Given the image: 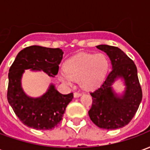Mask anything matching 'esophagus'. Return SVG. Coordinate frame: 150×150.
I'll use <instances>...</instances> for the list:
<instances>
[{"label":"esophagus","instance_id":"esophagus-1","mask_svg":"<svg viewBox=\"0 0 150 150\" xmlns=\"http://www.w3.org/2000/svg\"><path fill=\"white\" fill-rule=\"evenodd\" d=\"M81 95H82V93H80V92H75V93H74V97H75V98L79 97Z\"/></svg>","mask_w":150,"mask_h":150}]
</instances>
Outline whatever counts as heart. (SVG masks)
Here are the masks:
<instances>
[{"label":"heart","instance_id":"1","mask_svg":"<svg viewBox=\"0 0 150 150\" xmlns=\"http://www.w3.org/2000/svg\"><path fill=\"white\" fill-rule=\"evenodd\" d=\"M108 69V61L103 54H80L64 63V71L59 79L66 84L72 80H80V85L87 90H92L104 79Z\"/></svg>","mask_w":150,"mask_h":150}]
</instances>
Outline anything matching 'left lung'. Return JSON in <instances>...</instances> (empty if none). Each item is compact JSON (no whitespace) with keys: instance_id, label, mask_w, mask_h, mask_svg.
<instances>
[{"instance_id":"left-lung-1","label":"left lung","mask_w":150,"mask_h":150,"mask_svg":"<svg viewBox=\"0 0 150 150\" xmlns=\"http://www.w3.org/2000/svg\"><path fill=\"white\" fill-rule=\"evenodd\" d=\"M98 49L107 54L112 69L100 88L93 92L92 104L88 114L100 129H116L128 125L135 116L142 100V90L137 69L132 59L116 46L100 45ZM123 78L126 88L123 96L114 93L111 85L116 78Z\"/></svg>"}]
</instances>
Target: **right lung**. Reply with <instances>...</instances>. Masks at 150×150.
Here are the masks:
<instances>
[{
  "label": "right lung",
  "mask_w": 150,
  "mask_h": 150,
  "mask_svg": "<svg viewBox=\"0 0 150 150\" xmlns=\"http://www.w3.org/2000/svg\"><path fill=\"white\" fill-rule=\"evenodd\" d=\"M63 52L59 48L39 46L25 47L18 53L8 71L7 99L8 104L25 125L35 129H53L62 120L73 93L62 95L51 84L48 91L39 98L25 94L21 87V75L25 70H42L51 77L59 72Z\"/></svg>",
  "instance_id": "add662e5"
}]
</instances>
